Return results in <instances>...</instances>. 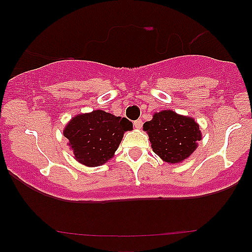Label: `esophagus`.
<instances>
[{
  "instance_id": "obj_1",
  "label": "esophagus",
  "mask_w": 252,
  "mask_h": 252,
  "mask_svg": "<svg viewBox=\"0 0 252 252\" xmlns=\"http://www.w3.org/2000/svg\"><path fill=\"white\" fill-rule=\"evenodd\" d=\"M142 124H143L142 120H141V118H138V120H136L135 122H134V126H135L136 129H140L141 126H142Z\"/></svg>"
}]
</instances>
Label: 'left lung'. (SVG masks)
<instances>
[{
	"mask_svg": "<svg viewBox=\"0 0 252 252\" xmlns=\"http://www.w3.org/2000/svg\"><path fill=\"white\" fill-rule=\"evenodd\" d=\"M143 130L149 136L153 152L169 163L189 158L201 140L198 123L172 110L155 112L153 120L143 124Z\"/></svg>",
	"mask_w": 252,
	"mask_h": 252,
	"instance_id": "left-lung-1",
	"label": "left lung"
}]
</instances>
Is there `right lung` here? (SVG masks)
I'll return each instance as SVG.
<instances>
[{
	"label": "right lung",
	"mask_w": 252,
	"mask_h": 252,
	"mask_svg": "<svg viewBox=\"0 0 252 252\" xmlns=\"http://www.w3.org/2000/svg\"><path fill=\"white\" fill-rule=\"evenodd\" d=\"M131 129L132 123L126 117L94 110L72 118L65 126L63 136L78 162L97 167L114 156L124 132Z\"/></svg>",
	"instance_id": "add662e5"
}]
</instances>
